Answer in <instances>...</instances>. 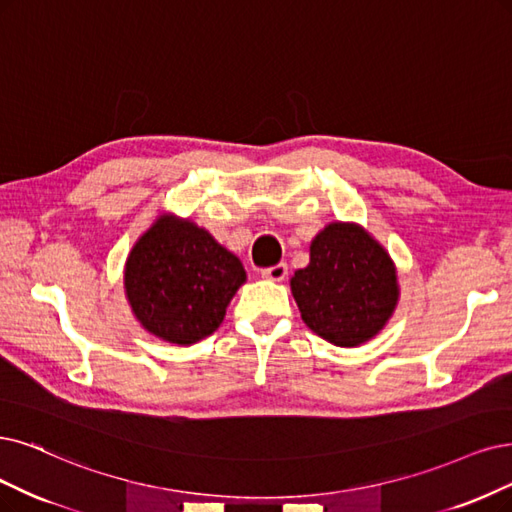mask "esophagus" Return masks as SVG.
I'll list each match as a JSON object with an SVG mask.
<instances>
[{"label":"esophagus","mask_w":512,"mask_h":512,"mask_svg":"<svg viewBox=\"0 0 512 512\" xmlns=\"http://www.w3.org/2000/svg\"><path fill=\"white\" fill-rule=\"evenodd\" d=\"M287 274H289V268H287V263H276V266H272V268H266V270H261V276H263V278H268V280H274V282H280V280H285V278H287Z\"/></svg>","instance_id":"34e87169"}]
</instances>
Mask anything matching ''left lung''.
<instances>
[{
  "label": "left lung",
  "instance_id": "8db88e82",
  "mask_svg": "<svg viewBox=\"0 0 512 512\" xmlns=\"http://www.w3.org/2000/svg\"><path fill=\"white\" fill-rule=\"evenodd\" d=\"M301 320L329 344L356 348L380 333L399 304V274L363 225L333 221L310 242V263L291 278Z\"/></svg>",
  "mask_w": 512,
  "mask_h": 512
}]
</instances>
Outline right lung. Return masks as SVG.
<instances>
[{
    "label": "right lung",
    "instance_id": "1",
    "mask_svg": "<svg viewBox=\"0 0 512 512\" xmlns=\"http://www.w3.org/2000/svg\"><path fill=\"white\" fill-rule=\"evenodd\" d=\"M244 282L242 261L232 251L173 213L156 217L124 266V293L139 325L177 346L215 333Z\"/></svg>",
    "mask_w": 512,
    "mask_h": 512
}]
</instances>
